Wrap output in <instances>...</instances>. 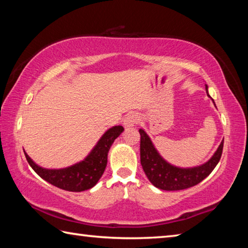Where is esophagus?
I'll list each match as a JSON object with an SVG mask.
<instances>
[{
    "label": "esophagus",
    "mask_w": 248,
    "mask_h": 248,
    "mask_svg": "<svg viewBox=\"0 0 248 248\" xmlns=\"http://www.w3.org/2000/svg\"><path fill=\"white\" fill-rule=\"evenodd\" d=\"M140 123V117L137 114H131L125 117V119L124 120V127H132L134 124H138Z\"/></svg>",
    "instance_id": "obj_1"
}]
</instances>
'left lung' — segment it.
Listing matches in <instances>:
<instances>
[{
  "label": "left lung",
  "mask_w": 248,
  "mask_h": 248,
  "mask_svg": "<svg viewBox=\"0 0 248 248\" xmlns=\"http://www.w3.org/2000/svg\"><path fill=\"white\" fill-rule=\"evenodd\" d=\"M205 90L208 94L207 86ZM139 132L141 136L140 158L142 169L150 182L162 190H182L202 182L215 170L223 151V141H222L215 155L205 164L192 169H179L169 164L161 157L144 130L140 129Z\"/></svg>",
  "instance_id": "obj_1"
}]
</instances>
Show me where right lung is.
<instances>
[{
  "mask_svg": "<svg viewBox=\"0 0 248 248\" xmlns=\"http://www.w3.org/2000/svg\"><path fill=\"white\" fill-rule=\"evenodd\" d=\"M124 131V127L116 125L106 131L98 141L94 150L84 161L63 170H46L36 165L25 153L31 169L41 178L53 186L68 191H83L94 187L102 177L107 165V155L111 144Z\"/></svg>",
  "mask_w": 248,
  "mask_h": 248,
  "instance_id": "obj_1",
  "label": "right lung"
}]
</instances>
